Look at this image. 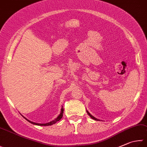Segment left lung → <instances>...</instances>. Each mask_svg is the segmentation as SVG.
<instances>
[{
  "label": "left lung",
  "instance_id": "obj_1",
  "mask_svg": "<svg viewBox=\"0 0 147 147\" xmlns=\"http://www.w3.org/2000/svg\"><path fill=\"white\" fill-rule=\"evenodd\" d=\"M86 112H87V113H88V115H89V116H90V117H91V118H92V119H93V120H96V121H100V120H99V119H97V118H96L95 117H94L93 115H91L90 114V113L89 112H88V110H86Z\"/></svg>",
  "mask_w": 147,
  "mask_h": 147
}]
</instances>
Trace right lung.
Masks as SVG:
<instances>
[{
  "label": "right lung",
  "mask_w": 147,
  "mask_h": 147,
  "mask_svg": "<svg viewBox=\"0 0 147 147\" xmlns=\"http://www.w3.org/2000/svg\"><path fill=\"white\" fill-rule=\"evenodd\" d=\"M63 111H64V109H63V107L62 106L61 107V113H60V114L58 115V117L56 118H55L54 120H52V121H50V122H48V123H35V122H33V121H30V120H29L28 119H27L26 117H24L25 119H26V120H27L29 121V122H30V123H32V124H34V125H40V126H49V125H53V124H54V123H56L57 121H59L62 118V117H63ZM22 117H23V116H22Z\"/></svg>",
  "instance_id": "obj_1"
}]
</instances>
